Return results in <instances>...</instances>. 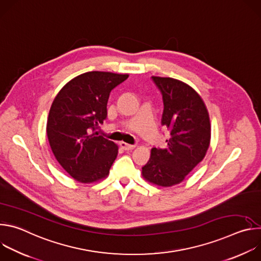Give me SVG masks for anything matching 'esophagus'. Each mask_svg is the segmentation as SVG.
I'll return each instance as SVG.
<instances>
[{"label": "esophagus", "instance_id": "34e87169", "mask_svg": "<svg viewBox=\"0 0 261 261\" xmlns=\"http://www.w3.org/2000/svg\"><path fill=\"white\" fill-rule=\"evenodd\" d=\"M120 145H121L122 148H124L125 151H131V150H133V148H135V146H136L135 144H129V143L124 142V141H122L120 143Z\"/></svg>", "mask_w": 261, "mask_h": 261}]
</instances>
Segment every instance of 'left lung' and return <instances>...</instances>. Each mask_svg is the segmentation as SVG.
I'll return each mask as SVG.
<instances>
[{
    "instance_id": "8db88e82",
    "label": "left lung",
    "mask_w": 261,
    "mask_h": 261,
    "mask_svg": "<svg viewBox=\"0 0 261 261\" xmlns=\"http://www.w3.org/2000/svg\"><path fill=\"white\" fill-rule=\"evenodd\" d=\"M152 80L162 94L161 124L170 136L165 148H152L142 176L160 187H170L203 160L211 142L210 116L203 100L189 85L171 77Z\"/></svg>"
}]
</instances>
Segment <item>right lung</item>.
Segmentation results:
<instances>
[{"label": "right lung", "instance_id": "add662e5", "mask_svg": "<svg viewBox=\"0 0 261 261\" xmlns=\"http://www.w3.org/2000/svg\"><path fill=\"white\" fill-rule=\"evenodd\" d=\"M128 76L86 72L67 83L51 104L46 124L51 151L61 166L80 182L105 178L118 156V145L96 129L107 117L111 90Z\"/></svg>", "mask_w": 261, "mask_h": 261}]
</instances>
